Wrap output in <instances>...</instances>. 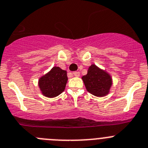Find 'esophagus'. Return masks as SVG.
Returning <instances> with one entry per match:
<instances>
[{
    "instance_id": "esophagus-1",
    "label": "esophagus",
    "mask_w": 148,
    "mask_h": 148,
    "mask_svg": "<svg viewBox=\"0 0 148 148\" xmlns=\"http://www.w3.org/2000/svg\"><path fill=\"white\" fill-rule=\"evenodd\" d=\"M73 74H74L75 77H79V74H80V73H79V71H74V72H73Z\"/></svg>"
}]
</instances>
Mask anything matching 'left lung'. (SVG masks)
I'll list each match as a JSON object with an SVG mask.
<instances>
[{
  "label": "left lung",
  "mask_w": 148,
  "mask_h": 148,
  "mask_svg": "<svg viewBox=\"0 0 148 148\" xmlns=\"http://www.w3.org/2000/svg\"><path fill=\"white\" fill-rule=\"evenodd\" d=\"M86 89L89 93L97 97L108 94L112 85L111 77L95 65H91L86 75L82 77Z\"/></svg>",
  "instance_id": "1"
}]
</instances>
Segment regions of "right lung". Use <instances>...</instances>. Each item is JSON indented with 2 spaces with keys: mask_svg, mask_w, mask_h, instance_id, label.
<instances>
[{
  "mask_svg": "<svg viewBox=\"0 0 148 148\" xmlns=\"http://www.w3.org/2000/svg\"><path fill=\"white\" fill-rule=\"evenodd\" d=\"M67 80V72L59 67H54L40 79L39 87L43 95L52 98L65 90Z\"/></svg>",
  "mask_w": 148,
  "mask_h": 148,
  "instance_id": "add662e5",
  "label": "right lung"
}]
</instances>
